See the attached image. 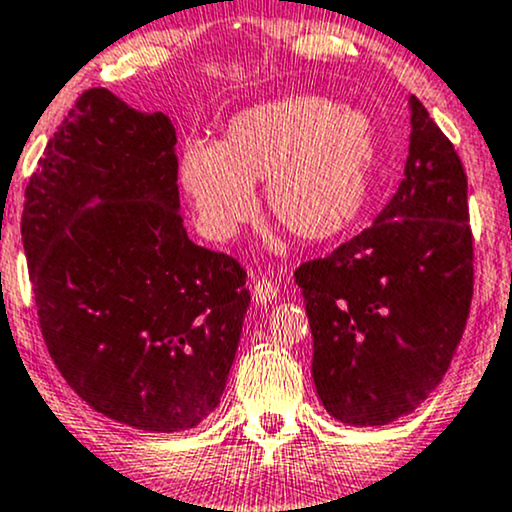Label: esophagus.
Returning <instances> with one entry per match:
<instances>
[{
  "mask_svg": "<svg viewBox=\"0 0 512 512\" xmlns=\"http://www.w3.org/2000/svg\"><path fill=\"white\" fill-rule=\"evenodd\" d=\"M251 295H254V300L261 304L273 302L275 297H278V285L268 278H258L254 280V287H251Z\"/></svg>",
  "mask_w": 512,
  "mask_h": 512,
  "instance_id": "34e87169",
  "label": "esophagus"
}]
</instances>
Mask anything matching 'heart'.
<instances>
[{
    "instance_id": "1",
    "label": "heart",
    "mask_w": 512,
    "mask_h": 512,
    "mask_svg": "<svg viewBox=\"0 0 512 512\" xmlns=\"http://www.w3.org/2000/svg\"><path fill=\"white\" fill-rule=\"evenodd\" d=\"M375 154L365 113L304 94L237 113L217 145L188 142L179 176L205 237L232 239L254 217V186L263 181L268 215L317 244L358 220Z\"/></svg>"
}]
</instances>
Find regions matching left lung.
<instances>
[{"label":"left lung","instance_id":"left-lung-1","mask_svg":"<svg viewBox=\"0 0 512 512\" xmlns=\"http://www.w3.org/2000/svg\"><path fill=\"white\" fill-rule=\"evenodd\" d=\"M409 103V159L392 200L370 227L295 271L317 394L350 426H384L426 401L472 304L467 174L423 103Z\"/></svg>","mask_w":512,"mask_h":512}]
</instances>
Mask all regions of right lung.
Listing matches in <instances>:
<instances>
[{
    "label": "right lung",
    "instance_id": "obj_1",
    "mask_svg": "<svg viewBox=\"0 0 512 512\" xmlns=\"http://www.w3.org/2000/svg\"><path fill=\"white\" fill-rule=\"evenodd\" d=\"M176 179L171 120L86 89L28 179L21 215L57 370L91 409L152 433L217 409L251 302L237 258L188 239Z\"/></svg>",
    "mask_w": 512,
    "mask_h": 512
}]
</instances>
